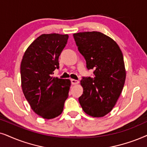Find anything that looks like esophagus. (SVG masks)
<instances>
[{"instance_id":"1","label":"esophagus","mask_w":147,"mask_h":147,"mask_svg":"<svg viewBox=\"0 0 147 147\" xmlns=\"http://www.w3.org/2000/svg\"><path fill=\"white\" fill-rule=\"evenodd\" d=\"M71 83L72 85H77V84L79 83V81L78 80L71 79Z\"/></svg>"}]
</instances>
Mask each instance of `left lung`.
Masks as SVG:
<instances>
[{"label": "left lung", "instance_id": "left-lung-1", "mask_svg": "<svg viewBox=\"0 0 147 147\" xmlns=\"http://www.w3.org/2000/svg\"><path fill=\"white\" fill-rule=\"evenodd\" d=\"M78 50L84 56L92 77H83V93L79 98L83 111L99 118L112 110L122 93L126 69L122 51L117 43L98 31L73 34Z\"/></svg>", "mask_w": 147, "mask_h": 147}]
</instances>
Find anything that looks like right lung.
I'll use <instances>...</instances> for the list:
<instances>
[{"instance_id": "obj_1", "label": "right lung", "mask_w": 147, "mask_h": 147, "mask_svg": "<svg viewBox=\"0 0 147 147\" xmlns=\"http://www.w3.org/2000/svg\"><path fill=\"white\" fill-rule=\"evenodd\" d=\"M68 34H42L25 50L21 63V87L35 113L44 119L58 117L63 111L71 82L54 77L58 58L67 44Z\"/></svg>"}]
</instances>
